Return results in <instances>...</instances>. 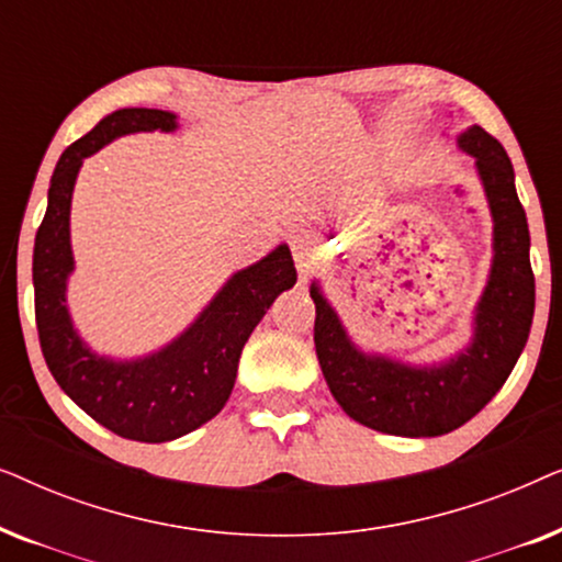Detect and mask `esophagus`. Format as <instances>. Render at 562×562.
Here are the masks:
<instances>
[{
    "instance_id": "1",
    "label": "esophagus",
    "mask_w": 562,
    "mask_h": 562,
    "mask_svg": "<svg viewBox=\"0 0 562 562\" xmlns=\"http://www.w3.org/2000/svg\"><path fill=\"white\" fill-rule=\"evenodd\" d=\"M294 260L302 273H314L319 268V248L312 237H302L294 243Z\"/></svg>"
}]
</instances>
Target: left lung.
<instances>
[{
  "mask_svg": "<svg viewBox=\"0 0 562 562\" xmlns=\"http://www.w3.org/2000/svg\"><path fill=\"white\" fill-rule=\"evenodd\" d=\"M458 145L475 158L494 217V263L475 306L473 342L448 363L414 368L366 356L350 342L333 306L312 283L317 306L314 348L342 412L360 425L398 437H437L473 419L509 379L535 317L527 214L504 145L473 125Z\"/></svg>",
  "mask_w": 562,
  "mask_h": 562,
  "instance_id": "left-lung-1",
  "label": "left lung"
}]
</instances>
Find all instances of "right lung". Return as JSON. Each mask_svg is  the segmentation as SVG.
<instances>
[{
  "instance_id": "add662e5",
  "label": "right lung",
  "mask_w": 562,
  "mask_h": 562,
  "mask_svg": "<svg viewBox=\"0 0 562 562\" xmlns=\"http://www.w3.org/2000/svg\"><path fill=\"white\" fill-rule=\"evenodd\" d=\"M176 130V114L127 106L68 145L53 171L48 210L33 250L35 325L43 358L58 386L110 432L137 442H168L217 417L233 394L248 337L281 291L296 283L291 250L279 245L263 260L237 271L212 304L164 350L137 360L91 352L68 317L66 281L74 271L68 214L83 158L114 137Z\"/></svg>"
}]
</instances>
